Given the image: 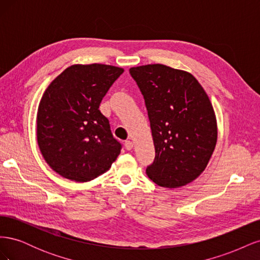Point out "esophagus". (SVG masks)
<instances>
[{
	"instance_id": "34e87169",
	"label": "esophagus",
	"mask_w": 260,
	"mask_h": 260,
	"mask_svg": "<svg viewBox=\"0 0 260 260\" xmlns=\"http://www.w3.org/2000/svg\"><path fill=\"white\" fill-rule=\"evenodd\" d=\"M124 147H125V149H128V151H131V149L133 148V143L131 142V141H125Z\"/></svg>"
}]
</instances>
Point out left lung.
Returning a JSON list of instances; mask_svg holds the SVG:
<instances>
[{
    "label": "left lung",
    "instance_id": "1",
    "mask_svg": "<svg viewBox=\"0 0 260 260\" xmlns=\"http://www.w3.org/2000/svg\"><path fill=\"white\" fill-rule=\"evenodd\" d=\"M142 93L155 146L146 168L157 185H186L205 170L217 143V120L205 90L184 70L161 64L130 68Z\"/></svg>",
    "mask_w": 260,
    "mask_h": 260
}]
</instances>
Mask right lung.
<instances>
[{
	"label": "right lung",
	"instance_id": "1",
	"mask_svg": "<svg viewBox=\"0 0 260 260\" xmlns=\"http://www.w3.org/2000/svg\"><path fill=\"white\" fill-rule=\"evenodd\" d=\"M122 73L111 65H73L43 93L37 114L38 145L59 176L88 182L106 172L120 154L121 144L99 107Z\"/></svg>",
	"mask_w": 260,
	"mask_h": 260
}]
</instances>
